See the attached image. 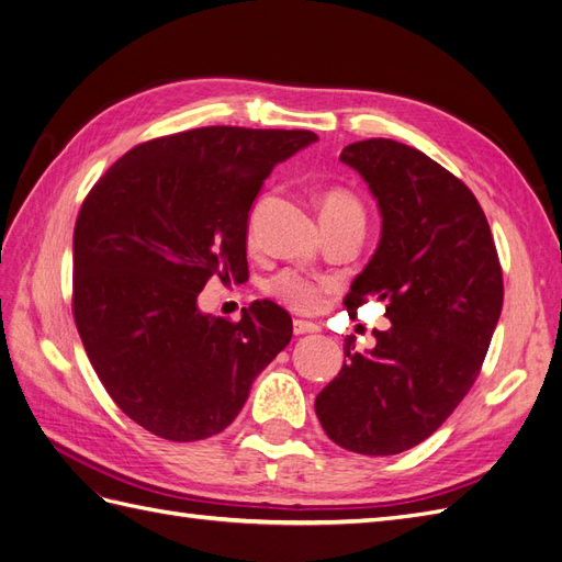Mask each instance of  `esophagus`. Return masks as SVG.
I'll return each instance as SVG.
<instances>
[{
  "instance_id": "obj_1",
  "label": "esophagus",
  "mask_w": 562,
  "mask_h": 562,
  "mask_svg": "<svg viewBox=\"0 0 562 562\" xmlns=\"http://www.w3.org/2000/svg\"><path fill=\"white\" fill-rule=\"evenodd\" d=\"M316 330H318V326L312 321H302V318L293 321V333L295 335H307V333H316Z\"/></svg>"
}]
</instances>
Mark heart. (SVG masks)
I'll list each match as a JSON object with an SVG mask.
<instances>
[{
  "label": "heart",
  "instance_id": "heart-1",
  "mask_svg": "<svg viewBox=\"0 0 562 562\" xmlns=\"http://www.w3.org/2000/svg\"><path fill=\"white\" fill-rule=\"evenodd\" d=\"M265 201L260 199L255 203V209L248 220V239H252L255 227H258V217L265 209ZM321 217L323 223H333V220H359L363 223L366 211L361 206V201L356 199L345 187H330V190L323 192L321 196ZM267 291L274 295L279 302H283L285 307H291L302 314H314L323 310V304L328 300V285L314 281L310 277L300 274V271H281L274 279L267 283Z\"/></svg>",
  "mask_w": 562,
  "mask_h": 562
}]
</instances>
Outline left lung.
Returning <instances> with one entry per match:
<instances>
[{"instance_id": "8db88e82", "label": "left lung", "mask_w": 562, "mask_h": 562, "mask_svg": "<svg viewBox=\"0 0 562 562\" xmlns=\"http://www.w3.org/2000/svg\"><path fill=\"white\" fill-rule=\"evenodd\" d=\"M339 161L378 199L382 239L345 297L349 316L375 297L391 326L316 396L333 443L384 457L427 440L469 394L504 302L487 217L469 187L424 151L389 138L351 143Z\"/></svg>"}]
</instances>
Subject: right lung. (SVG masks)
Segmentation results:
<instances>
[{
    "label": "right lung",
    "instance_id": "add662e5",
    "mask_svg": "<svg viewBox=\"0 0 562 562\" xmlns=\"http://www.w3.org/2000/svg\"><path fill=\"white\" fill-rule=\"evenodd\" d=\"M312 131L203 126L147 140L110 166L75 225L72 314L95 375L126 417L190 443L227 429L252 380L293 337L291 314L252 302L201 314L211 277L248 274V213Z\"/></svg>",
    "mask_w": 562,
    "mask_h": 562
}]
</instances>
